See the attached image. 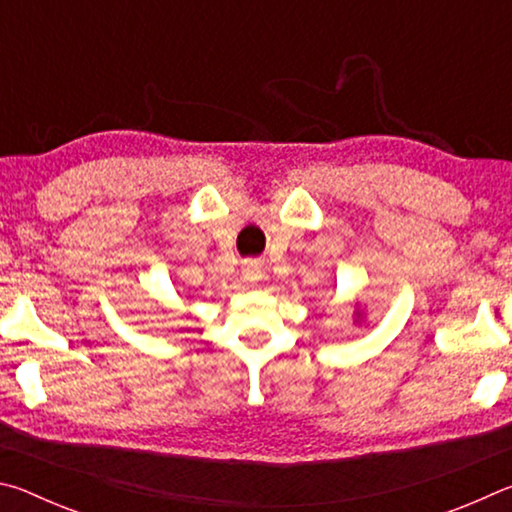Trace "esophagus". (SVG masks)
<instances>
[{
    "instance_id": "34e87169",
    "label": "esophagus",
    "mask_w": 512,
    "mask_h": 512,
    "mask_svg": "<svg viewBox=\"0 0 512 512\" xmlns=\"http://www.w3.org/2000/svg\"><path fill=\"white\" fill-rule=\"evenodd\" d=\"M241 277H244V282L248 284H255L259 282V277H262V271H259V266L255 262H246L244 266H241Z\"/></svg>"
}]
</instances>
